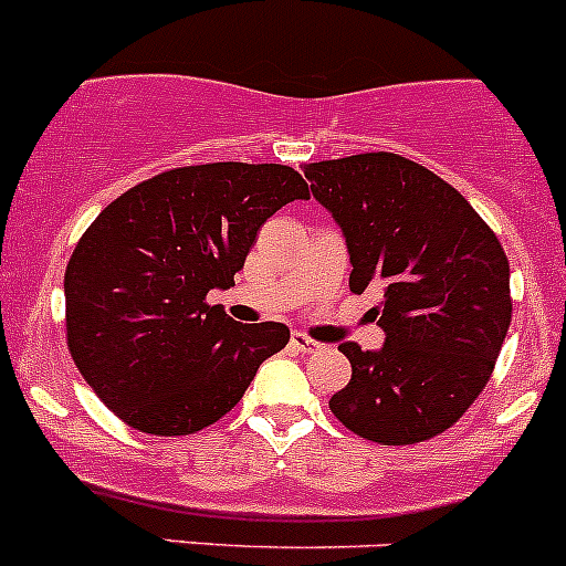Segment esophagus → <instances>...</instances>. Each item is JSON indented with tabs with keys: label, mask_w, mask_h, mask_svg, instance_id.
<instances>
[{
	"label": "esophagus",
	"mask_w": 566,
	"mask_h": 566,
	"mask_svg": "<svg viewBox=\"0 0 566 566\" xmlns=\"http://www.w3.org/2000/svg\"><path fill=\"white\" fill-rule=\"evenodd\" d=\"M292 344L300 349V353H319L322 344L314 342L311 336H305V333H292Z\"/></svg>",
	"instance_id": "esophagus-1"
}]
</instances>
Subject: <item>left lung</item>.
Here are the masks:
<instances>
[{"label":"left lung","mask_w":566,"mask_h":566,"mask_svg":"<svg viewBox=\"0 0 566 566\" xmlns=\"http://www.w3.org/2000/svg\"><path fill=\"white\" fill-rule=\"evenodd\" d=\"M347 241L349 292H380V349L338 344L353 378L331 411L378 444L448 430L489 384L511 325L509 258L450 182L395 153L305 164Z\"/></svg>","instance_id":"1"}]
</instances>
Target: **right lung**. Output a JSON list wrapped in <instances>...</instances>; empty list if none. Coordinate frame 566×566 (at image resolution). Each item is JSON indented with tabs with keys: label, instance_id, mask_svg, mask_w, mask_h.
<instances>
[{
	"label": "right lung",
	"instance_id": "add662e5",
	"mask_svg": "<svg viewBox=\"0 0 566 566\" xmlns=\"http://www.w3.org/2000/svg\"><path fill=\"white\" fill-rule=\"evenodd\" d=\"M308 186L292 166H182L125 191L66 266V338L85 384L130 428L186 436L222 419L289 344L280 322L241 325L233 286L261 224Z\"/></svg>",
	"mask_w": 566,
	"mask_h": 566
}]
</instances>
